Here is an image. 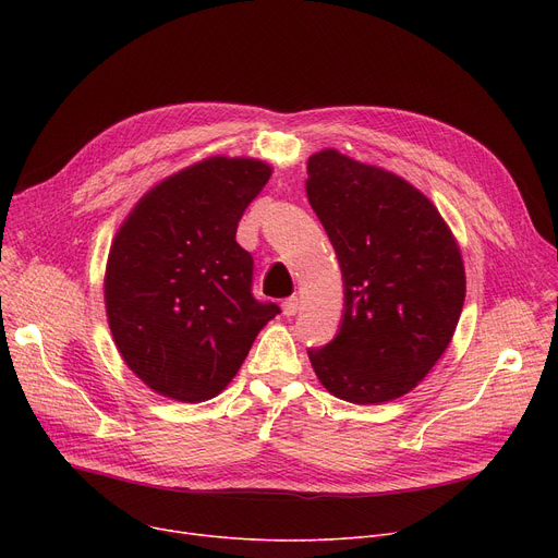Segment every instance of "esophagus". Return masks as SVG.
Masks as SVG:
<instances>
[{"instance_id":"obj_1","label":"esophagus","mask_w":558,"mask_h":558,"mask_svg":"<svg viewBox=\"0 0 558 558\" xmlns=\"http://www.w3.org/2000/svg\"><path fill=\"white\" fill-rule=\"evenodd\" d=\"M299 305H301L299 296H289V299H284V301H282V314H284V316H294V314L299 312Z\"/></svg>"}]
</instances>
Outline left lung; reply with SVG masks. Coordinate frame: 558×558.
Returning a JSON list of instances; mask_svg holds the SVG:
<instances>
[{"label": "left lung", "instance_id": "left-lung-1", "mask_svg": "<svg viewBox=\"0 0 558 558\" xmlns=\"http://www.w3.org/2000/svg\"><path fill=\"white\" fill-rule=\"evenodd\" d=\"M307 198L343 278L337 337L307 355L332 396L389 402L448 348L465 299L459 246L414 185L335 149L307 160Z\"/></svg>", "mask_w": 558, "mask_h": 558}]
</instances>
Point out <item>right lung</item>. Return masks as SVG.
<instances>
[{
    "mask_svg": "<svg viewBox=\"0 0 558 558\" xmlns=\"http://www.w3.org/2000/svg\"><path fill=\"white\" fill-rule=\"evenodd\" d=\"M271 167L208 158L146 192L117 232L106 312L129 368L160 396L215 398L280 314L253 296V257L234 234Z\"/></svg>",
    "mask_w": 558,
    "mask_h": 558,
    "instance_id": "obj_1",
    "label": "right lung"
}]
</instances>
